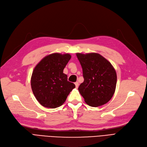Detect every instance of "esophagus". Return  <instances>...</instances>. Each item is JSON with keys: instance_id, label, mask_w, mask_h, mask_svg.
Returning a JSON list of instances; mask_svg holds the SVG:
<instances>
[{"instance_id": "obj_1", "label": "esophagus", "mask_w": 147, "mask_h": 147, "mask_svg": "<svg viewBox=\"0 0 147 147\" xmlns=\"http://www.w3.org/2000/svg\"><path fill=\"white\" fill-rule=\"evenodd\" d=\"M75 87H76V88H78V85H79V83H78V82H75Z\"/></svg>"}]
</instances>
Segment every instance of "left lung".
Masks as SVG:
<instances>
[{
    "instance_id": "obj_1",
    "label": "left lung",
    "mask_w": 147,
    "mask_h": 147,
    "mask_svg": "<svg viewBox=\"0 0 147 147\" xmlns=\"http://www.w3.org/2000/svg\"><path fill=\"white\" fill-rule=\"evenodd\" d=\"M76 55L84 78L78 91L84 102L93 107L107 103L113 97L117 85V75L113 66L99 53H77Z\"/></svg>"
}]
</instances>
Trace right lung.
<instances>
[{
    "label": "right lung",
    "mask_w": 147,
    "mask_h": 147,
    "mask_svg": "<svg viewBox=\"0 0 147 147\" xmlns=\"http://www.w3.org/2000/svg\"><path fill=\"white\" fill-rule=\"evenodd\" d=\"M70 58L69 53H51L34 67L30 79L31 88L37 101L45 107L55 109L61 106L75 88L63 73Z\"/></svg>",
    "instance_id": "obj_1"
}]
</instances>
